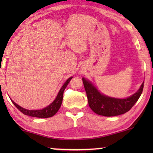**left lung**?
<instances>
[{
    "mask_svg": "<svg viewBox=\"0 0 153 153\" xmlns=\"http://www.w3.org/2000/svg\"><path fill=\"white\" fill-rule=\"evenodd\" d=\"M90 108L97 114L104 117H114L125 114L132 108L143 91L144 82L140 89L127 99H115L105 96L99 92L89 80L82 78Z\"/></svg>",
    "mask_w": 153,
    "mask_h": 153,
    "instance_id": "left-lung-1",
    "label": "left lung"
}]
</instances>
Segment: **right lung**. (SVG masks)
Segmentation results:
<instances>
[{
    "instance_id": "add662e5",
    "label": "right lung",
    "mask_w": 153,
    "mask_h": 153,
    "mask_svg": "<svg viewBox=\"0 0 153 153\" xmlns=\"http://www.w3.org/2000/svg\"><path fill=\"white\" fill-rule=\"evenodd\" d=\"M72 79V77L70 78H68L66 80L65 82L64 83V85H62V88L59 90L58 94H57L56 99L54 100V101L52 103H50L48 106L45 107L43 109L41 110H28L26 108H22V106H19L18 104H16L14 101H12L14 106L16 107L21 112H22L24 114L30 116V117H37V118H48V117H51L52 116H54L58 111V110L60 108L61 104L62 102V99H63V93H64L65 89L67 87V85H68L69 82L71 81Z\"/></svg>"
}]
</instances>
